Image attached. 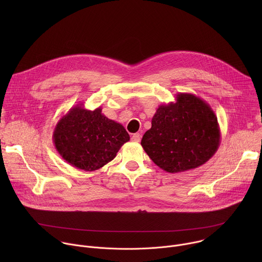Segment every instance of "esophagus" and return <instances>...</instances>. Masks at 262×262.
Listing matches in <instances>:
<instances>
[{
    "label": "esophagus",
    "instance_id": "34e87169",
    "mask_svg": "<svg viewBox=\"0 0 262 262\" xmlns=\"http://www.w3.org/2000/svg\"><path fill=\"white\" fill-rule=\"evenodd\" d=\"M140 140H141V135H140L139 133H136V134H134V135L132 136V141H134V142H140Z\"/></svg>",
    "mask_w": 262,
    "mask_h": 262
}]
</instances>
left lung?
Masks as SVG:
<instances>
[{
	"label": "left lung",
	"mask_w": 262,
	"mask_h": 262,
	"mask_svg": "<svg viewBox=\"0 0 262 262\" xmlns=\"http://www.w3.org/2000/svg\"><path fill=\"white\" fill-rule=\"evenodd\" d=\"M221 142L217 118L210 105L191 93L161 104L141 141L152 162L169 173L198 168L216 152Z\"/></svg>",
	"instance_id": "1"
}]
</instances>
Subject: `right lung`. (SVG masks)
<instances>
[{
    "label": "right lung",
    "instance_id": "right-lung-1",
    "mask_svg": "<svg viewBox=\"0 0 262 262\" xmlns=\"http://www.w3.org/2000/svg\"><path fill=\"white\" fill-rule=\"evenodd\" d=\"M53 140L62 159L85 171L100 169L113 160L129 135L120 123L106 118L101 107H71L58 121Z\"/></svg>",
    "mask_w": 262,
    "mask_h": 262
}]
</instances>
